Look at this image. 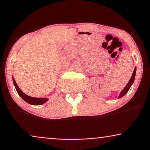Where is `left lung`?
I'll return each instance as SVG.
<instances>
[{
	"label": "left lung",
	"mask_w": 150,
	"mask_h": 150,
	"mask_svg": "<svg viewBox=\"0 0 150 150\" xmlns=\"http://www.w3.org/2000/svg\"><path fill=\"white\" fill-rule=\"evenodd\" d=\"M136 71H137V67H135L134 71H133L132 76H131L130 79V81H129L128 84H127V85H126V87H125L124 89H123L122 91L120 92V95H119V96H118V99H119V98H122L123 96H124L127 93H128V91H129V89H130V87L132 85L133 83H134V79H135V76H136Z\"/></svg>",
	"instance_id": "1"
}]
</instances>
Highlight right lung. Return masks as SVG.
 Wrapping results in <instances>:
<instances>
[{"instance_id":"right-lung-1","label":"right lung","mask_w":150,"mask_h":150,"mask_svg":"<svg viewBox=\"0 0 150 150\" xmlns=\"http://www.w3.org/2000/svg\"><path fill=\"white\" fill-rule=\"evenodd\" d=\"M12 79H13V85L15 86L16 89L18 92V95H19L24 101L27 102V103L32 104V105H42V104L46 103V102L48 101L49 99L47 98H33L30 97L29 96H27L26 94L24 93V92H22L21 90L20 89V88L18 87V85L16 84V81L13 77H12Z\"/></svg>"}]
</instances>
